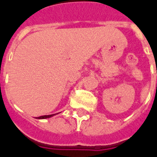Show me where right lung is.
I'll return each instance as SVG.
<instances>
[{
    "mask_svg": "<svg viewBox=\"0 0 157 157\" xmlns=\"http://www.w3.org/2000/svg\"><path fill=\"white\" fill-rule=\"evenodd\" d=\"M57 114H50V115H43V116H40V117H38V119H45V118H49L51 117H53L54 115H56Z\"/></svg>",
    "mask_w": 157,
    "mask_h": 157,
    "instance_id": "add662e5",
    "label": "right lung"
}]
</instances>
